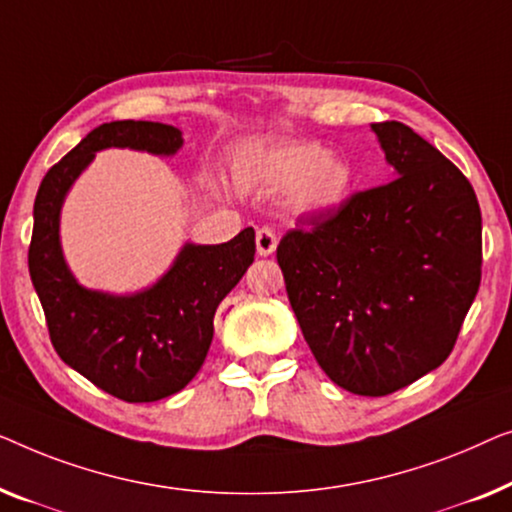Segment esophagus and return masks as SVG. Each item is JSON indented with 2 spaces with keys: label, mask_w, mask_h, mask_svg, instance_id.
<instances>
[{
  "label": "esophagus",
  "mask_w": 512,
  "mask_h": 512,
  "mask_svg": "<svg viewBox=\"0 0 512 512\" xmlns=\"http://www.w3.org/2000/svg\"><path fill=\"white\" fill-rule=\"evenodd\" d=\"M255 243H257V255L262 257H269L273 250L278 246V239H276V232L269 227H262L257 229V236H255Z\"/></svg>",
  "instance_id": "1"
}]
</instances>
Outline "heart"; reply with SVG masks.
<instances>
[{"label":"heart","instance_id":"obj_1","mask_svg":"<svg viewBox=\"0 0 512 512\" xmlns=\"http://www.w3.org/2000/svg\"><path fill=\"white\" fill-rule=\"evenodd\" d=\"M239 176L276 190L290 187L292 211L304 218H325L338 211L355 183L350 164L315 141H294L264 150L255 160L239 164Z\"/></svg>","mask_w":512,"mask_h":512}]
</instances>
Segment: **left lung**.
<instances>
[{
  "label": "left lung",
  "mask_w": 512,
  "mask_h": 512,
  "mask_svg": "<svg viewBox=\"0 0 512 512\" xmlns=\"http://www.w3.org/2000/svg\"><path fill=\"white\" fill-rule=\"evenodd\" d=\"M394 181L290 229L276 250L322 371L385 397L441 366L480 287L482 218L462 171L403 122H373Z\"/></svg>",
  "instance_id": "left-lung-1"
}]
</instances>
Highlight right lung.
Masks as SVG:
<instances>
[{
  "mask_svg": "<svg viewBox=\"0 0 512 512\" xmlns=\"http://www.w3.org/2000/svg\"><path fill=\"white\" fill-rule=\"evenodd\" d=\"M181 146V129L162 122H104L48 169L34 201L27 259L53 348L64 364L127 403L171 397L197 376L213 341L215 308L255 259V229L220 246L185 243L153 287L113 297L85 290L71 276L60 248V208L97 150L174 155Z\"/></svg>",
  "mask_w": 512,
  "mask_h": 512,
  "instance_id": "1",
  "label": "right lung"
}]
</instances>
